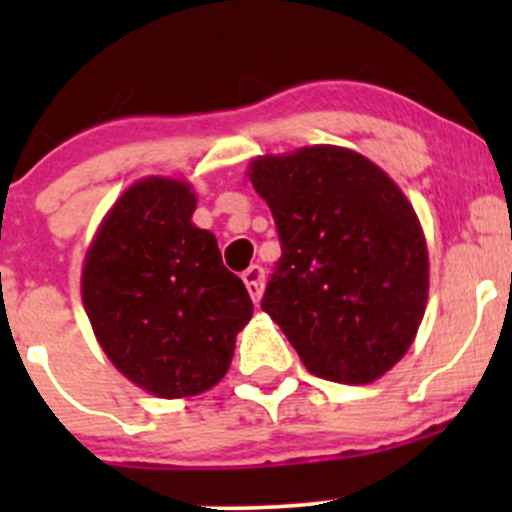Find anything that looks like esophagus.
<instances>
[{
  "label": "esophagus",
  "mask_w": 512,
  "mask_h": 512,
  "mask_svg": "<svg viewBox=\"0 0 512 512\" xmlns=\"http://www.w3.org/2000/svg\"><path fill=\"white\" fill-rule=\"evenodd\" d=\"M242 280H245V287L247 292H250L252 302H260L262 297V282H265V270H262L260 265H252L247 267L245 272H242Z\"/></svg>",
  "instance_id": "34e87169"
}]
</instances>
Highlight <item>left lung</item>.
Listing matches in <instances>:
<instances>
[{
	"label": "left lung",
	"mask_w": 512,
	"mask_h": 512,
	"mask_svg": "<svg viewBox=\"0 0 512 512\" xmlns=\"http://www.w3.org/2000/svg\"><path fill=\"white\" fill-rule=\"evenodd\" d=\"M282 257L262 309L322 379L369 384L409 352L428 297V252L399 185L347 148L252 160Z\"/></svg>",
	"instance_id": "1"
}]
</instances>
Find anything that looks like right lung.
<instances>
[{
	"label": "right lung",
	"instance_id": "obj_1",
	"mask_svg": "<svg viewBox=\"0 0 512 512\" xmlns=\"http://www.w3.org/2000/svg\"><path fill=\"white\" fill-rule=\"evenodd\" d=\"M188 183L131 185L86 255L81 294L98 344L123 376L163 399L225 376L252 299L223 265L213 232L190 223Z\"/></svg>",
	"mask_w": 512,
	"mask_h": 512
}]
</instances>
